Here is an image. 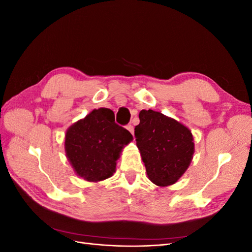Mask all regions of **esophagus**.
I'll return each mask as SVG.
<instances>
[{"label":"esophagus","instance_id":"34e87169","mask_svg":"<svg viewBox=\"0 0 252 252\" xmlns=\"http://www.w3.org/2000/svg\"><path fill=\"white\" fill-rule=\"evenodd\" d=\"M126 128H127V130H128L129 132H130L131 134H133V126H132V125H127Z\"/></svg>","mask_w":252,"mask_h":252}]
</instances>
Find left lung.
<instances>
[{
	"instance_id": "8db88e82",
	"label": "left lung",
	"mask_w": 252,
	"mask_h": 252,
	"mask_svg": "<svg viewBox=\"0 0 252 252\" xmlns=\"http://www.w3.org/2000/svg\"><path fill=\"white\" fill-rule=\"evenodd\" d=\"M134 135L148 179L166 187L185 173L194 152L189 129L172 118L155 110H141Z\"/></svg>"
}]
</instances>
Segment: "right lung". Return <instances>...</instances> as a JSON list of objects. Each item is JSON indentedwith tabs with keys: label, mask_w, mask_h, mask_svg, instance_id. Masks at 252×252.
I'll list each match as a JSON object with an SVG mask.
<instances>
[{
	"label": "right lung",
	"mask_w": 252,
	"mask_h": 252,
	"mask_svg": "<svg viewBox=\"0 0 252 252\" xmlns=\"http://www.w3.org/2000/svg\"><path fill=\"white\" fill-rule=\"evenodd\" d=\"M132 139L127 129L114 122L112 110L94 109L67 129L66 157L80 178L100 182L114 173L122 149Z\"/></svg>",
	"instance_id": "right-lung-1"
}]
</instances>
